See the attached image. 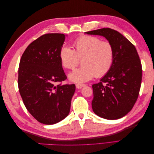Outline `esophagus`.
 <instances>
[{"instance_id":"34e87169","label":"esophagus","mask_w":154,"mask_h":154,"mask_svg":"<svg viewBox=\"0 0 154 154\" xmlns=\"http://www.w3.org/2000/svg\"><path fill=\"white\" fill-rule=\"evenodd\" d=\"M85 86V84H82V83H76V87L77 88H82V87Z\"/></svg>"}]
</instances>
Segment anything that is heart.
I'll return each instance as SVG.
<instances>
[{"label": "heart", "mask_w": 154, "mask_h": 154, "mask_svg": "<svg viewBox=\"0 0 154 154\" xmlns=\"http://www.w3.org/2000/svg\"><path fill=\"white\" fill-rule=\"evenodd\" d=\"M74 50L67 46L60 49L59 57L62 66L73 69L82 58V67L69 74L70 80L86 82L94 76L100 78L109 72L114 60V49L109 41H101L96 36H82L73 43Z\"/></svg>", "instance_id": "heart-1"}]
</instances>
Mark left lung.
I'll return each mask as SVG.
<instances>
[{
  "instance_id": "left-lung-1",
  "label": "left lung",
  "mask_w": 154,
  "mask_h": 154,
  "mask_svg": "<svg viewBox=\"0 0 154 154\" xmlns=\"http://www.w3.org/2000/svg\"><path fill=\"white\" fill-rule=\"evenodd\" d=\"M105 37L112 44L114 60L109 72L92 85L94 112L106 119L123 118L137 100L142 80V66L135 46L118 31L102 28L85 32Z\"/></svg>"
}]
</instances>
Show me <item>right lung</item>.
I'll return each instance as SVG.
<instances>
[{
  "instance_id": "1",
  "label": "right lung",
  "mask_w": 154,
  "mask_h": 154,
  "mask_svg": "<svg viewBox=\"0 0 154 154\" xmlns=\"http://www.w3.org/2000/svg\"><path fill=\"white\" fill-rule=\"evenodd\" d=\"M66 38L48 33L31 43L23 53L18 68V89L29 112L45 125L60 122L69 115L74 84L56 85L67 78L59 54Z\"/></svg>"
}]
</instances>
